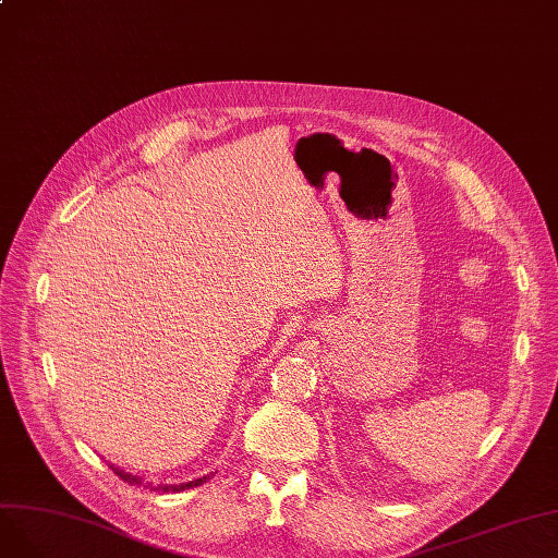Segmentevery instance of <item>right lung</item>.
Listing matches in <instances>:
<instances>
[{
    "label": "right lung",
    "instance_id": "right-lung-1",
    "mask_svg": "<svg viewBox=\"0 0 558 558\" xmlns=\"http://www.w3.org/2000/svg\"><path fill=\"white\" fill-rule=\"evenodd\" d=\"M110 468L114 471V475H120V480H124V482H129V484H137V486H144V488H151V490H162V493H181V490H187V488H194V486H201L203 482H208L210 480V475H205V477H201V480H194V482H185V484H151V482H142L137 475H131V473H124L122 468H114L112 463H110Z\"/></svg>",
    "mask_w": 558,
    "mask_h": 558
}]
</instances>
